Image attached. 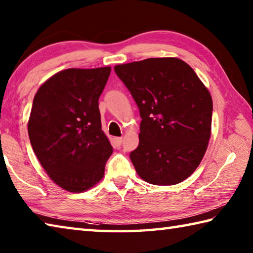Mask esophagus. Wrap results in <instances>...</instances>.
Here are the masks:
<instances>
[{
  "instance_id": "34e87169",
  "label": "esophagus",
  "mask_w": 253,
  "mask_h": 253,
  "mask_svg": "<svg viewBox=\"0 0 253 253\" xmlns=\"http://www.w3.org/2000/svg\"><path fill=\"white\" fill-rule=\"evenodd\" d=\"M115 142H116L118 146H121L123 143V137H116V138H115Z\"/></svg>"
}]
</instances>
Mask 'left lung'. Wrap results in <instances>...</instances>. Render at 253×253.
<instances>
[{"label":"left lung","mask_w":253,"mask_h":253,"mask_svg":"<svg viewBox=\"0 0 253 253\" xmlns=\"http://www.w3.org/2000/svg\"><path fill=\"white\" fill-rule=\"evenodd\" d=\"M114 69L142 118L139 145L129 155L137 174L154 185L181 183L208 148L213 110L209 90L177 58H149Z\"/></svg>","instance_id":"1"}]
</instances>
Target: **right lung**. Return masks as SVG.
<instances>
[{
  "label": "right lung",
  "instance_id": "obj_1",
  "mask_svg": "<svg viewBox=\"0 0 253 253\" xmlns=\"http://www.w3.org/2000/svg\"><path fill=\"white\" fill-rule=\"evenodd\" d=\"M110 71V67L60 71L34 96L30 142L50 178L69 192L80 193L99 182L113 153L98 106Z\"/></svg>",
  "mask_w": 253,
  "mask_h": 253
}]
</instances>
